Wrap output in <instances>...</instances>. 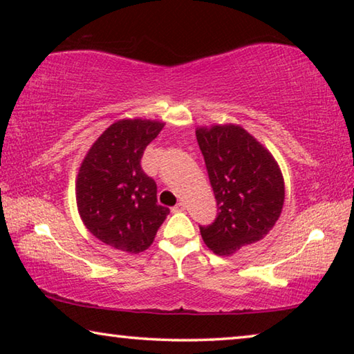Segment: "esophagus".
I'll return each instance as SVG.
<instances>
[{
    "label": "esophagus",
    "mask_w": 354,
    "mask_h": 354,
    "mask_svg": "<svg viewBox=\"0 0 354 354\" xmlns=\"http://www.w3.org/2000/svg\"><path fill=\"white\" fill-rule=\"evenodd\" d=\"M184 209H185V205H184V203L181 201V203H178V205H176L175 207H173L171 211H173V212H183Z\"/></svg>",
    "instance_id": "obj_1"
}]
</instances>
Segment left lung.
Segmentation results:
<instances>
[{
  "label": "left lung",
  "instance_id": "obj_1",
  "mask_svg": "<svg viewBox=\"0 0 354 354\" xmlns=\"http://www.w3.org/2000/svg\"><path fill=\"white\" fill-rule=\"evenodd\" d=\"M218 215L200 226L206 247L231 256L266 237L284 206V178L273 154L234 123L196 128Z\"/></svg>",
  "mask_w": 354,
  "mask_h": 354
}]
</instances>
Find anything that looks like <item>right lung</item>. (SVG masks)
Segmentation results:
<instances>
[{
  "instance_id": "1",
  "label": "right lung",
  "mask_w": 354,
  "mask_h": 354,
  "mask_svg": "<svg viewBox=\"0 0 354 354\" xmlns=\"http://www.w3.org/2000/svg\"><path fill=\"white\" fill-rule=\"evenodd\" d=\"M159 120L112 123L84 156L76 176V205L84 226L106 245L137 254L153 243L169 207L158 205V187L140 159L164 128Z\"/></svg>"
}]
</instances>
